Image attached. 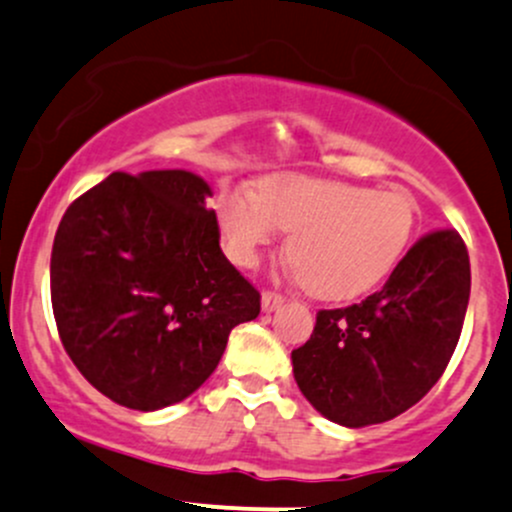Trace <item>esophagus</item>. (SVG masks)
I'll use <instances>...</instances> for the list:
<instances>
[{
  "mask_svg": "<svg viewBox=\"0 0 512 512\" xmlns=\"http://www.w3.org/2000/svg\"><path fill=\"white\" fill-rule=\"evenodd\" d=\"M282 301H284L282 294L270 292V289H267V292H262V309L265 311H274L279 304H282Z\"/></svg>",
  "mask_w": 512,
  "mask_h": 512,
  "instance_id": "34e87169",
  "label": "esophagus"
}]
</instances>
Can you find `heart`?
I'll use <instances>...</instances> for the list:
<instances>
[{"mask_svg":"<svg viewBox=\"0 0 512 512\" xmlns=\"http://www.w3.org/2000/svg\"><path fill=\"white\" fill-rule=\"evenodd\" d=\"M230 260L255 267L279 230L287 260L314 297L351 299L395 270L410 245L417 206L402 191L282 174L257 188L235 184L215 198Z\"/></svg>","mask_w":512,"mask_h":512,"instance_id":"b5f03b06","label":"heart"}]
</instances>
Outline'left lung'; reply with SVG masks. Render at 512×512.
<instances>
[{
  "mask_svg": "<svg viewBox=\"0 0 512 512\" xmlns=\"http://www.w3.org/2000/svg\"><path fill=\"white\" fill-rule=\"evenodd\" d=\"M469 294L461 235L449 228L419 238L380 292L316 314L311 338L292 351L301 395L326 419L353 429L407 412L449 365Z\"/></svg>",
  "mask_w": 512,
  "mask_h": 512,
  "instance_id": "1",
  "label": "left lung"
}]
</instances>
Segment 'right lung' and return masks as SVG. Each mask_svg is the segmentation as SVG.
<instances>
[{"label": "right lung", "instance_id": "add662e5", "mask_svg": "<svg viewBox=\"0 0 512 512\" xmlns=\"http://www.w3.org/2000/svg\"><path fill=\"white\" fill-rule=\"evenodd\" d=\"M211 186L184 169L107 176L75 198L51 252V304L75 368L117 405L186 400L260 292L220 250Z\"/></svg>", "mask_w": 512, "mask_h": 512}]
</instances>
